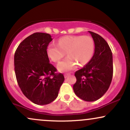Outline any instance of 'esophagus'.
<instances>
[{
  "label": "esophagus",
  "mask_w": 130,
  "mask_h": 130,
  "mask_svg": "<svg viewBox=\"0 0 130 130\" xmlns=\"http://www.w3.org/2000/svg\"><path fill=\"white\" fill-rule=\"evenodd\" d=\"M70 75V74L69 73H66L64 74V77H65V78H67V77H68Z\"/></svg>",
  "instance_id": "1"
}]
</instances>
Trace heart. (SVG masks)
<instances>
[{
    "instance_id": "heart-1",
    "label": "heart",
    "mask_w": 130,
    "mask_h": 130,
    "mask_svg": "<svg viewBox=\"0 0 130 130\" xmlns=\"http://www.w3.org/2000/svg\"><path fill=\"white\" fill-rule=\"evenodd\" d=\"M95 50L93 38L87 35L66 36L60 38L57 44L51 43L47 47V53L53 62H59L65 54L66 59L58 63L60 71H68L86 65L92 59Z\"/></svg>"
}]
</instances>
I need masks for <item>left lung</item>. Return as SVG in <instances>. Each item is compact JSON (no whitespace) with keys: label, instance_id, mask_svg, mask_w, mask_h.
I'll return each instance as SVG.
<instances>
[{"label":"left lung","instance_id":"left-lung-1","mask_svg":"<svg viewBox=\"0 0 130 130\" xmlns=\"http://www.w3.org/2000/svg\"><path fill=\"white\" fill-rule=\"evenodd\" d=\"M95 43L93 56L88 63L74 73V93L86 101L100 99L106 92L113 75L112 54L108 43L97 34L89 31Z\"/></svg>","mask_w":130,"mask_h":130}]
</instances>
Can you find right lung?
I'll use <instances>...</instances> for the list:
<instances>
[{
	"instance_id": "right-lung-1",
	"label": "right lung",
	"mask_w": 130,
	"mask_h": 130,
	"mask_svg": "<svg viewBox=\"0 0 130 130\" xmlns=\"http://www.w3.org/2000/svg\"><path fill=\"white\" fill-rule=\"evenodd\" d=\"M52 40L50 34L34 33L19 44L14 54L18 84L24 95L38 105L56 100L65 79L63 74L56 73L49 60L47 47Z\"/></svg>"
}]
</instances>
